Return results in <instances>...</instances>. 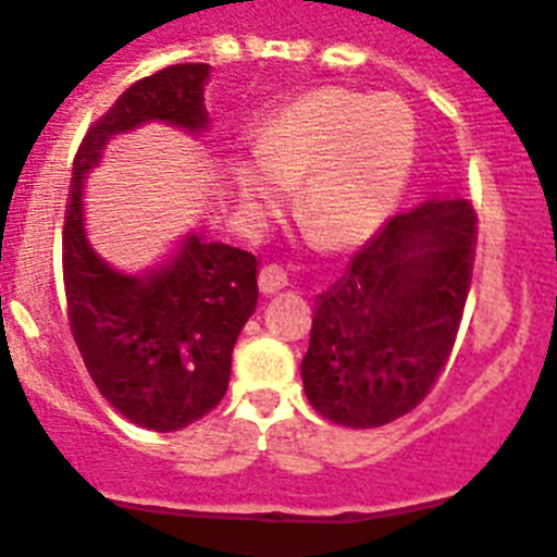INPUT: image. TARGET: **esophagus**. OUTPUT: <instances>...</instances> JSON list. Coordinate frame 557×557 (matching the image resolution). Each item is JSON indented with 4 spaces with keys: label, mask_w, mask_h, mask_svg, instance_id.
Listing matches in <instances>:
<instances>
[{
    "label": "esophagus",
    "mask_w": 557,
    "mask_h": 557,
    "mask_svg": "<svg viewBox=\"0 0 557 557\" xmlns=\"http://www.w3.org/2000/svg\"><path fill=\"white\" fill-rule=\"evenodd\" d=\"M258 285H261L263 294L272 296L288 285V274H285V269L277 267V263H269V267H263L261 274H258Z\"/></svg>",
    "instance_id": "34e87169"
}]
</instances>
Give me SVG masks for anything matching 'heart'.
Segmentation results:
<instances>
[{"label":"heart","instance_id":"heart-1","mask_svg":"<svg viewBox=\"0 0 557 557\" xmlns=\"http://www.w3.org/2000/svg\"><path fill=\"white\" fill-rule=\"evenodd\" d=\"M414 117L407 103L349 87H319L258 123L255 161L233 159L231 184L252 220L294 187L299 220L326 247L371 238L396 208L414 161Z\"/></svg>","mask_w":557,"mask_h":557}]
</instances>
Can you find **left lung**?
<instances>
[{"mask_svg": "<svg viewBox=\"0 0 557 557\" xmlns=\"http://www.w3.org/2000/svg\"><path fill=\"white\" fill-rule=\"evenodd\" d=\"M475 236L470 200H429L389 216L319 296L302 382L321 418L376 429L429 396L465 315Z\"/></svg>", "mask_w": 557, "mask_h": 557, "instance_id": "obj_1", "label": "left lung"}]
</instances>
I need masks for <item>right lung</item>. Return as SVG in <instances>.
<instances>
[{
    "mask_svg": "<svg viewBox=\"0 0 557 557\" xmlns=\"http://www.w3.org/2000/svg\"><path fill=\"white\" fill-rule=\"evenodd\" d=\"M208 74L206 62H181L134 82L87 128L67 191V324L101 396L150 431L184 429L225 398L233 346L258 302V261L247 249L189 236L173 261L145 277L114 272L87 242L82 178L109 139L143 123L206 132Z\"/></svg>",
    "mask_w": 557,
    "mask_h": 557,
    "instance_id": "add662e5",
    "label": "right lung"
}]
</instances>
